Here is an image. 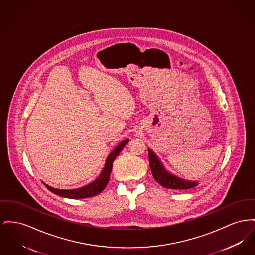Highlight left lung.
I'll use <instances>...</instances> for the list:
<instances>
[{
  "mask_svg": "<svg viewBox=\"0 0 255 255\" xmlns=\"http://www.w3.org/2000/svg\"><path fill=\"white\" fill-rule=\"evenodd\" d=\"M148 157H149V165L154 179L156 180L160 185L166 189L172 190H189L195 188L198 185L197 181H190V180L182 179L165 168L160 159L157 155L151 149H148Z\"/></svg>",
  "mask_w": 255,
  "mask_h": 255,
  "instance_id": "obj_1",
  "label": "left lung"
}]
</instances>
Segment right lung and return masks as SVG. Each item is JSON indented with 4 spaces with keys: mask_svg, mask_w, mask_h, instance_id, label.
Returning <instances> with one entry per match:
<instances>
[{
    "mask_svg": "<svg viewBox=\"0 0 255 255\" xmlns=\"http://www.w3.org/2000/svg\"><path fill=\"white\" fill-rule=\"evenodd\" d=\"M128 141H129L128 138L123 140L110 153V155L108 156V158L106 160L105 166H104L103 170L101 171L99 177L97 179L94 180L93 182H91L89 185L79 188V189H73V190H59V189L52 188L44 183L46 188L56 195H60L63 197H68V198H87V197H91V196L100 194L105 189L106 186L109 182L111 171L113 168V163H114L115 159L119 156L120 151L128 143Z\"/></svg>",
    "mask_w": 255,
    "mask_h": 255,
    "instance_id": "right-lung-1",
    "label": "right lung"
}]
</instances>
